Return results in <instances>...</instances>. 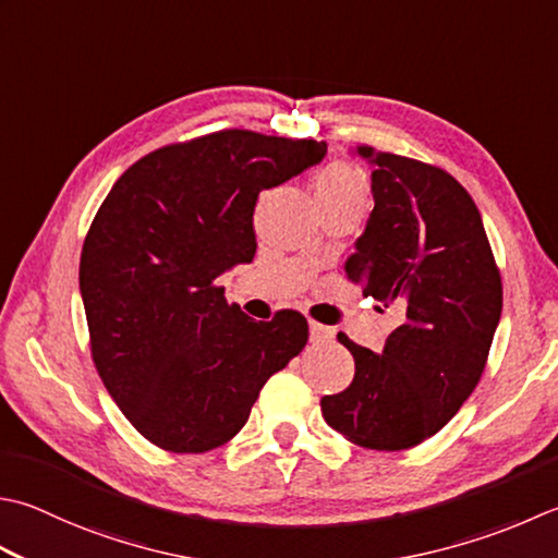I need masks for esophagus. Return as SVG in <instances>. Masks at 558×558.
I'll use <instances>...</instances> for the list:
<instances>
[{"label":"esophagus","mask_w":558,"mask_h":558,"mask_svg":"<svg viewBox=\"0 0 558 558\" xmlns=\"http://www.w3.org/2000/svg\"><path fill=\"white\" fill-rule=\"evenodd\" d=\"M333 336H336V331L329 329V326L310 322V338H312V343H329V341H333Z\"/></svg>","instance_id":"esophagus-1"}]
</instances>
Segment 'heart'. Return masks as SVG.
I'll list each match as a JSON object with an SVG mask.
<instances>
[{"instance_id":"1","label":"heart","mask_w":558,"mask_h":558,"mask_svg":"<svg viewBox=\"0 0 558 558\" xmlns=\"http://www.w3.org/2000/svg\"><path fill=\"white\" fill-rule=\"evenodd\" d=\"M314 195L319 205L338 203H363L367 205V185L363 177L343 161H331L316 173Z\"/></svg>"}]
</instances>
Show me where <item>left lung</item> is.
<instances>
[{
  "mask_svg": "<svg viewBox=\"0 0 558 558\" xmlns=\"http://www.w3.org/2000/svg\"><path fill=\"white\" fill-rule=\"evenodd\" d=\"M373 167L365 232L345 276L403 322L381 353L338 333L355 360L341 395L322 399L333 430L367 450H409L438 433L482 379L504 310L486 229L460 181L409 157L357 147Z\"/></svg>",
  "mask_w": 558,
  "mask_h": 558,
  "instance_id": "8db88e82",
  "label": "left lung"
}]
</instances>
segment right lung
<instances>
[{"mask_svg":"<svg viewBox=\"0 0 558 558\" xmlns=\"http://www.w3.org/2000/svg\"><path fill=\"white\" fill-rule=\"evenodd\" d=\"M324 157L326 142L220 130L142 157L98 207L80 260L92 357L161 450L232 440L268 377L307 343L300 312L254 322L215 280L254 260L258 193Z\"/></svg>","mask_w":558,"mask_h":558,"instance_id":"right-lung-1","label":"right lung"}]
</instances>
